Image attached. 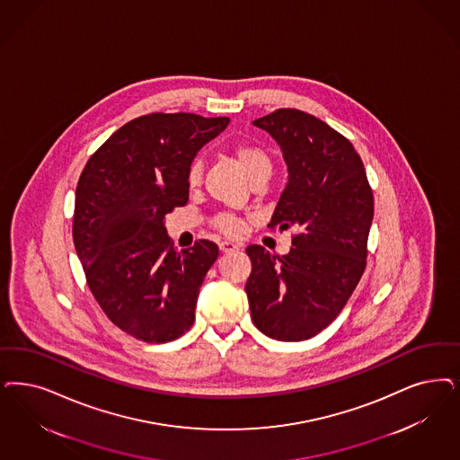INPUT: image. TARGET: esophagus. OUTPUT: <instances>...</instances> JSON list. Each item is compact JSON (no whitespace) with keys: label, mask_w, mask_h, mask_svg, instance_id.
<instances>
[{"label":"esophagus","mask_w":460,"mask_h":460,"mask_svg":"<svg viewBox=\"0 0 460 460\" xmlns=\"http://www.w3.org/2000/svg\"><path fill=\"white\" fill-rule=\"evenodd\" d=\"M219 248H221L222 253H233V252H238V244L231 243V241H221L219 243Z\"/></svg>","instance_id":"esophagus-1"}]
</instances>
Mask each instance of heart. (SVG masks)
Returning a JSON list of instances; mask_svg holds the SVG:
<instances>
[{
  "instance_id": "b5f03b06",
  "label": "heart",
  "mask_w": 460,
  "mask_h": 460,
  "mask_svg": "<svg viewBox=\"0 0 460 460\" xmlns=\"http://www.w3.org/2000/svg\"><path fill=\"white\" fill-rule=\"evenodd\" d=\"M233 156L238 161L239 166L246 172V174L253 180L254 183L260 180H267L271 172V158L269 153L256 146V144H238L233 149ZM202 180V161L200 159H193L191 161L189 173H187V181L193 187H199ZM214 227H217L221 233L227 236H236L243 229V224L238 217L231 216V214H221L214 219Z\"/></svg>"
}]
</instances>
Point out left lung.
Wrapping results in <instances>:
<instances>
[{
  "mask_svg": "<svg viewBox=\"0 0 460 460\" xmlns=\"http://www.w3.org/2000/svg\"><path fill=\"white\" fill-rule=\"evenodd\" d=\"M253 124L280 144L288 166L270 229L294 227V236L284 256L246 248L244 290L261 333L302 341L333 323L364 275L374 195L353 144L314 115L279 109Z\"/></svg>",
  "mask_w": 460,
  "mask_h": 460,
  "instance_id": "1",
  "label": "left lung"
}]
</instances>
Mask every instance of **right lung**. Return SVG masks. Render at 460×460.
<instances>
[{
	"label": "right lung",
	"mask_w": 460,
	"mask_h": 460,
	"mask_svg": "<svg viewBox=\"0 0 460 460\" xmlns=\"http://www.w3.org/2000/svg\"><path fill=\"white\" fill-rule=\"evenodd\" d=\"M229 124L195 113L141 115L115 130L81 172L73 239L86 284L124 333L166 343L187 333L206 273L219 256L208 239L174 252L164 216L189 202L199 149Z\"/></svg>",
	"instance_id": "1"
}]
</instances>
